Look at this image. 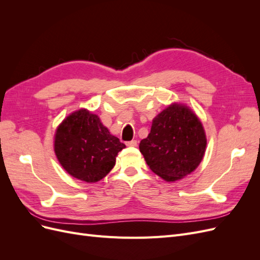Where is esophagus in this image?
Wrapping results in <instances>:
<instances>
[{
	"mask_svg": "<svg viewBox=\"0 0 260 260\" xmlns=\"http://www.w3.org/2000/svg\"><path fill=\"white\" fill-rule=\"evenodd\" d=\"M127 144V146H138V142L137 140H132V141H129V142L125 143Z\"/></svg>",
	"mask_w": 260,
	"mask_h": 260,
	"instance_id": "esophagus-1",
	"label": "esophagus"
}]
</instances>
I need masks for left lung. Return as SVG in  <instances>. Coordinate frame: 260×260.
<instances>
[{"label": "left lung", "mask_w": 260, "mask_h": 260, "mask_svg": "<svg viewBox=\"0 0 260 260\" xmlns=\"http://www.w3.org/2000/svg\"><path fill=\"white\" fill-rule=\"evenodd\" d=\"M206 145L200 118L186 105L172 103L154 118L151 132L139 147L154 174L175 182L199 167Z\"/></svg>", "instance_id": "left-lung-1"}]
</instances>
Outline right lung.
Masks as SVG:
<instances>
[{
	"label": "right lung",
	"instance_id": "obj_1",
	"mask_svg": "<svg viewBox=\"0 0 260 260\" xmlns=\"http://www.w3.org/2000/svg\"><path fill=\"white\" fill-rule=\"evenodd\" d=\"M124 147L99 116L85 108L67 116L54 137V152L61 167L72 177L88 183L103 179Z\"/></svg>",
	"mask_w": 260,
	"mask_h": 260
}]
</instances>
